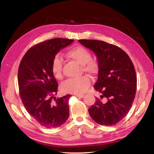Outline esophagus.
I'll use <instances>...</instances> for the list:
<instances>
[{
	"mask_svg": "<svg viewBox=\"0 0 154 154\" xmlns=\"http://www.w3.org/2000/svg\"><path fill=\"white\" fill-rule=\"evenodd\" d=\"M76 97H81V98H82V97H83V96H84V95H83V94H76L75 95Z\"/></svg>",
	"mask_w": 154,
	"mask_h": 154,
	"instance_id": "esophagus-1",
	"label": "esophagus"
}]
</instances>
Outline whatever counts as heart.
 Segmentation results:
<instances>
[{
	"mask_svg": "<svg viewBox=\"0 0 154 154\" xmlns=\"http://www.w3.org/2000/svg\"><path fill=\"white\" fill-rule=\"evenodd\" d=\"M66 57L81 65V70L91 76H95L100 70L99 62L92 58L90 51L81 45L69 49L66 53ZM63 60L59 55H56L51 64V71L55 79L62 80L63 74ZM90 79L83 76L76 80H68L62 83L61 89L64 93L81 94L84 93L90 87Z\"/></svg>",
	"mask_w": 154,
	"mask_h": 154,
	"instance_id": "obj_1",
	"label": "heart"
}]
</instances>
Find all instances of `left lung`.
Segmentation results:
<instances>
[{
	"instance_id": "8db88e82",
	"label": "left lung",
	"mask_w": 154,
	"mask_h": 154,
	"mask_svg": "<svg viewBox=\"0 0 154 154\" xmlns=\"http://www.w3.org/2000/svg\"><path fill=\"white\" fill-rule=\"evenodd\" d=\"M79 42L94 51L100 63L94 87L101 95L96 97L88 113L101 125H115L128 113L136 96L137 76L134 64L128 55L115 45L97 40Z\"/></svg>"
}]
</instances>
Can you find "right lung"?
<instances>
[{"label": "right lung", "instance_id": "right-lung-1", "mask_svg": "<svg viewBox=\"0 0 154 154\" xmlns=\"http://www.w3.org/2000/svg\"><path fill=\"white\" fill-rule=\"evenodd\" d=\"M73 40L54 38L31 47L22 58L18 71L19 95L26 110L40 125L57 128L69 116L71 94L54 97L58 84L51 71V64L58 51Z\"/></svg>", "mask_w": 154, "mask_h": 154}]
</instances>
